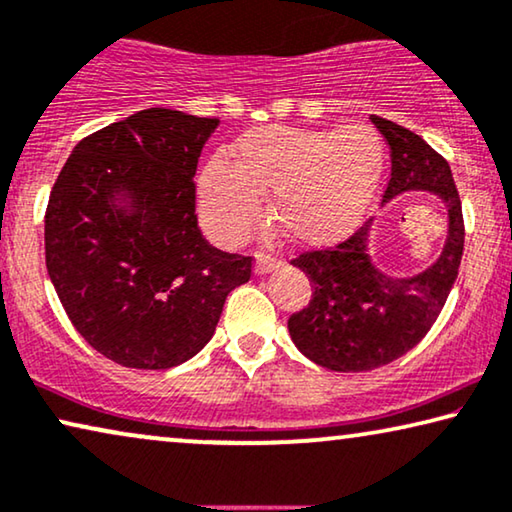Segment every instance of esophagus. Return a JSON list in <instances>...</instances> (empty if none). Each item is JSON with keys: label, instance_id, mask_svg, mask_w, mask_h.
I'll return each instance as SVG.
<instances>
[{"label": "esophagus", "instance_id": "1", "mask_svg": "<svg viewBox=\"0 0 512 512\" xmlns=\"http://www.w3.org/2000/svg\"><path fill=\"white\" fill-rule=\"evenodd\" d=\"M278 264H280L278 257L266 255V253H259V255H257V262H255V273H257V276H264V273H269V271L276 269Z\"/></svg>", "mask_w": 512, "mask_h": 512}]
</instances>
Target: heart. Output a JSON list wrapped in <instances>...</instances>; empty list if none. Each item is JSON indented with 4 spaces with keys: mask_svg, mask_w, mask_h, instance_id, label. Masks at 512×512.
<instances>
[{
    "mask_svg": "<svg viewBox=\"0 0 512 512\" xmlns=\"http://www.w3.org/2000/svg\"><path fill=\"white\" fill-rule=\"evenodd\" d=\"M236 153L239 162L208 160L197 181L201 227L220 246L253 232L271 194L287 239L329 246L357 227L385 169L383 143L362 127H264L243 136Z\"/></svg>",
    "mask_w": 512,
    "mask_h": 512,
    "instance_id": "obj_1",
    "label": "heart"
}]
</instances>
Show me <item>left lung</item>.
I'll return each mask as SVG.
<instances>
[{"mask_svg": "<svg viewBox=\"0 0 512 512\" xmlns=\"http://www.w3.org/2000/svg\"><path fill=\"white\" fill-rule=\"evenodd\" d=\"M392 148V174L383 199L429 190L448 206V241L441 257L413 278H387L366 255L369 225L331 248L292 259L313 285V297L292 313L287 329L311 362L331 371L359 373L406 355L427 336L455 285L464 253V218L448 162L422 136L371 115Z\"/></svg>", "mask_w": 512, "mask_h": 512, "instance_id": "left-lung-1", "label": "left lung"}]
</instances>
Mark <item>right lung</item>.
Returning a JSON list of instances; mask_svg holds the SVG:
<instances>
[{
    "mask_svg": "<svg viewBox=\"0 0 512 512\" xmlns=\"http://www.w3.org/2000/svg\"><path fill=\"white\" fill-rule=\"evenodd\" d=\"M218 125L139 111L78 141L50 190L46 266L57 297L78 334L127 369L197 355L227 294L253 276V257L213 248L194 211V171Z\"/></svg>",
    "mask_w": 512,
    "mask_h": 512,
    "instance_id": "right-lung-1",
    "label": "right lung"
}]
</instances>
